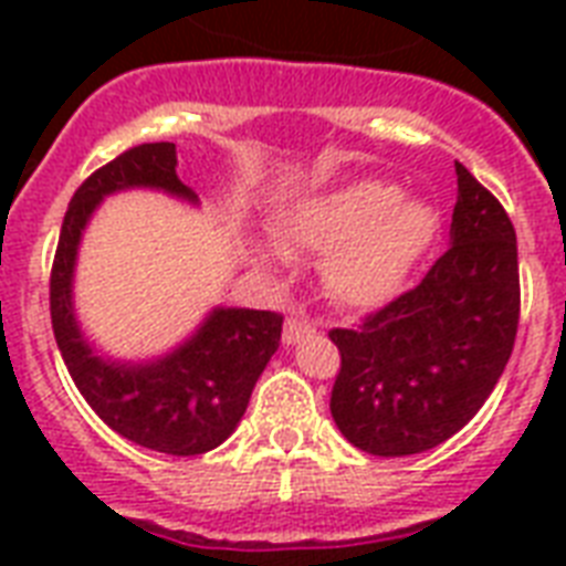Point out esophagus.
<instances>
[{"mask_svg": "<svg viewBox=\"0 0 566 566\" xmlns=\"http://www.w3.org/2000/svg\"><path fill=\"white\" fill-rule=\"evenodd\" d=\"M311 335H314V326H311V323H305V319H302V317H287V319H284L282 340L287 346L302 344V340H305V337H311Z\"/></svg>", "mask_w": 566, "mask_h": 566, "instance_id": "34e87169", "label": "esophagus"}]
</instances>
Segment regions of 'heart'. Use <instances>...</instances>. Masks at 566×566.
<instances>
[{"instance_id": "heart-1", "label": "heart", "mask_w": 566, "mask_h": 566, "mask_svg": "<svg viewBox=\"0 0 566 566\" xmlns=\"http://www.w3.org/2000/svg\"><path fill=\"white\" fill-rule=\"evenodd\" d=\"M438 229V211L426 199L402 196L387 181L358 179L284 211L279 240L291 252H326L323 279L337 302L378 308L402 291ZM252 255L266 270L284 264V252L273 243H258Z\"/></svg>"}]
</instances>
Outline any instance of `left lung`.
<instances>
[{"instance_id":"left-lung-1","label":"left lung","mask_w":566,"mask_h":566,"mask_svg":"<svg viewBox=\"0 0 566 566\" xmlns=\"http://www.w3.org/2000/svg\"><path fill=\"white\" fill-rule=\"evenodd\" d=\"M455 176L449 249L426 279L361 328L328 335L340 349L332 417L370 455H417L464 429L514 349L517 234L464 164Z\"/></svg>"}]
</instances>
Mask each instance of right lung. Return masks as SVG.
<instances>
[{"instance_id":"1","label":"right lung","mask_w":566,"mask_h":566,"mask_svg":"<svg viewBox=\"0 0 566 566\" xmlns=\"http://www.w3.org/2000/svg\"><path fill=\"white\" fill-rule=\"evenodd\" d=\"M176 144L128 149L75 190L57 238L49 308L57 349L78 394L108 429L167 455L211 452L238 429L258 376L282 340L273 311L213 305L185 340L153 358H114L93 344L75 314V264L93 213L114 193L155 190L199 208L179 179Z\"/></svg>"}]
</instances>
